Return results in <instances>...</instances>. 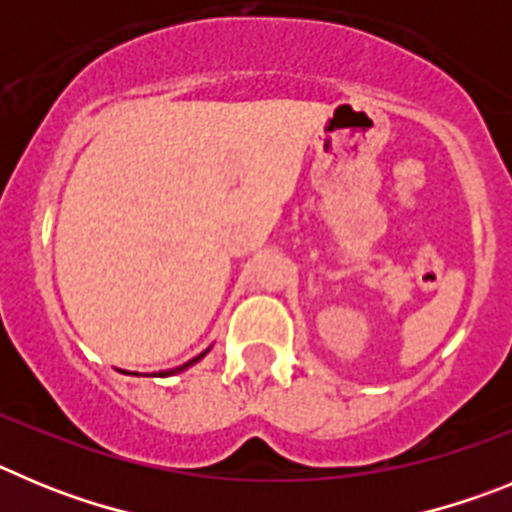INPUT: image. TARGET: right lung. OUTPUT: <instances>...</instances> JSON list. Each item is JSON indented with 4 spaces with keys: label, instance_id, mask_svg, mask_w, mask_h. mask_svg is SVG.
Segmentation results:
<instances>
[{
    "label": "right lung",
    "instance_id": "1",
    "mask_svg": "<svg viewBox=\"0 0 512 512\" xmlns=\"http://www.w3.org/2000/svg\"><path fill=\"white\" fill-rule=\"evenodd\" d=\"M207 351H210V348H207ZM207 351H202L200 356H194L192 361H187V364H182V366H176V369H166V372H158V377H169V374H179V372H184V369H189V366L192 364H197V361L200 359H205V354Z\"/></svg>",
    "mask_w": 512,
    "mask_h": 512
}]
</instances>
